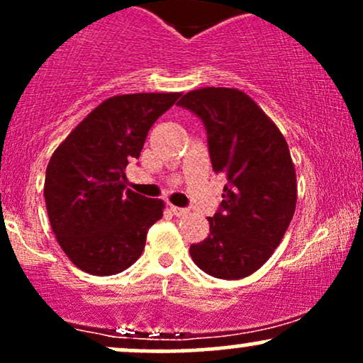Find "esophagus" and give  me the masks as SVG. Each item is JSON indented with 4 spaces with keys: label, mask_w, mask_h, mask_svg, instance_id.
<instances>
[{
    "label": "esophagus",
    "mask_w": 363,
    "mask_h": 363,
    "mask_svg": "<svg viewBox=\"0 0 363 363\" xmlns=\"http://www.w3.org/2000/svg\"><path fill=\"white\" fill-rule=\"evenodd\" d=\"M170 210H172V213L176 216H186L189 213V210L187 208H179V206H170Z\"/></svg>",
    "instance_id": "esophagus-1"
}]
</instances>
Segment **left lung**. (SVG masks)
Wrapping results in <instances>:
<instances>
[{
	"label": "left lung",
	"mask_w": 363,
	"mask_h": 363,
	"mask_svg": "<svg viewBox=\"0 0 363 363\" xmlns=\"http://www.w3.org/2000/svg\"><path fill=\"white\" fill-rule=\"evenodd\" d=\"M201 119L215 172L227 177L203 242L189 254L203 272L239 280L261 268L295 213L297 179L280 129L244 91L193 90L177 104Z\"/></svg>",
	"instance_id": "1"
}]
</instances>
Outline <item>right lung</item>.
Wrapping results in <instances>:
<instances>
[{"instance_id": "right-lung-1", "label": "right lung", "mask_w": 363, "mask_h": 363, "mask_svg": "<svg viewBox=\"0 0 363 363\" xmlns=\"http://www.w3.org/2000/svg\"><path fill=\"white\" fill-rule=\"evenodd\" d=\"M179 97L107 99L52 153L44 182L49 222L62 251L83 272L121 273L143 252L164 201L128 189L124 169L140 158L150 128Z\"/></svg>"}]
</instances>
